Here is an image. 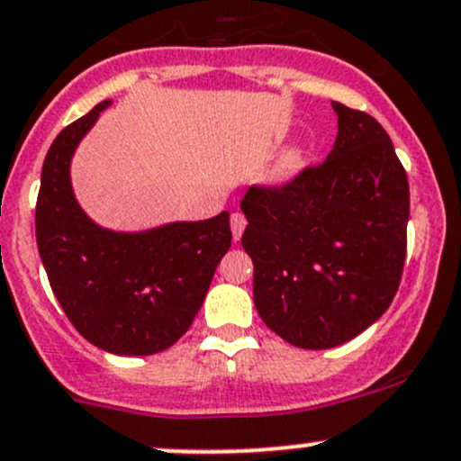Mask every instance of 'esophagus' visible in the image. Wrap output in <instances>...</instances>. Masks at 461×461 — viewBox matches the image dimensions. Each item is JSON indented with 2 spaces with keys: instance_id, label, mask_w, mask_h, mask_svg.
I'll list each match as a JSON object with an SVG mask.
<instances>
[{
  "instance_id": "1",
  "label": "esophagus",
  "mask_w": 461,
  "mask_h": 461,
  "mask_svg": "<svg viewBox=\"0 0 461 461\" xmlns=\"http://www.w3.org/2000/svg\"><path fill=\"white\" fill-rule=\"evenodd\" d=\"M231 222V234H234V240H239L240 236H243V230L247 227V218L245 214H240V212H234L230 218Z\"/></svg>"
}]
</instances>
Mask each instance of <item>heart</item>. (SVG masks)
<instances>
[{
	"label": "heart",
	"instance_id": "b5f03b06",
	"mask_svg": "<svg viewBox=\"0 0 461 461\" xmlns=\"http://www.w3.org/2000/svg\"><path fill=\"white\" fill-rule=\"evenodd\" d=\"M295 167H298V152H295V149H289V152H285L283 157H280L278 167H276V176H289Z\"/></svg>",
	"mask_w": 461,
	"mask_h": 461
}]
</instances>
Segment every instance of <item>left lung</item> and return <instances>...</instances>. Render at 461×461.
I'll list each match as a JSON object with an SVG mask.
<instances>
[{
    "mask_svg": "<svg viewBox=\"0 0 461 461\" xmlns=\"http://www.w3.org/2000/svg\"><path fill=\"white\" fill-rule=\"evenodd\" d=\"M338 137L322 163L240 201L260 318L289 345L331 348L389 309L406 260L409 178L386 130L333 101Z\"/></svg>",
    "mask_w": 461,
    "mask_h": 461,
    "instance_id": "1",
    "label": "left lung"
}]
</instances>
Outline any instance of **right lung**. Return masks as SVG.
<instances>
[{
	"label": "right lung",
	"mask_w": 461,
	"mask_h": 461,
	"mask_svg": "<svg viewBox=\"0 0 461 461\" xmlns=\"http://www.w3.org/2000/svg\"><path fill=\"white\" fill-rule=\"evenodd\" d=\"M110 101L66 125L41 169L35 230L52 294L72 327L104 351L152 356L190 329L214 271L231 245L230 214L116 234L81 212L70 157Z\"/></svg>",
	"instance_id": "obj_1"
}]
</instances>
